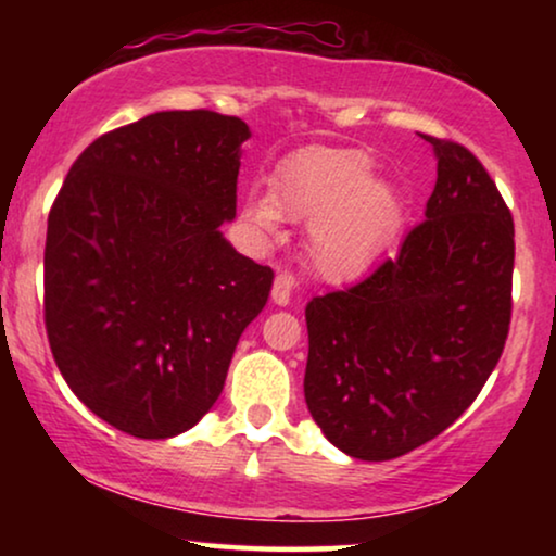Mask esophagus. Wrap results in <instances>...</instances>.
Returning <instances> with one entry per match:
<instances>
[{
    "instance_id": "esophagus-1",
    "label": "esophagus",
    "mask_w": 556,
    "mask_h": 556,
    "mask_svg": "<svg viewBox=\"0 0 556 556\" xmlns=\"http://www.w3.org/2000/svg\"><path fill=\"white\" fill-rule=\"evenodd\" d=\"M291 291H293V276H291V273H278L276 280H273V288H270L273 303H278V306H286V303L291 301Z\"/></svg>"
}]
</instances>
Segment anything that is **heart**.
I'll return each mask as SVG.
<instances>
[{
  "instance_id": "heart-1",
  "label": "heart",
  "mask_w": 556,
  "mask_h": 556,
  "mask_svg": "<svg viewBox=\"0 0 556 556\" xmlns=\"http://www.w3.org/2000/svg\"><path fill=\"white\" fill-rule=\"evenodd\" d=\"M367 151L306 147L280 159L270 192H250L242 223L257 245L280 238L286 219L306 223V250L314 270L331 283L359 278L390 245L402 223L400 192L371 174Z\"/></svg>"
}]
</instances>
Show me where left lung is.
<instances>
[{"label":"left lung","instance_id":"obj_1","mask_svg":"<svg viewBox=\"0 0 556 556\" xmlns=\"http://www.w3.org/2000/svg\"><path fill=\"white\" fill-rule=\"evenodd\" d=\"M438 181L400 255L306 308L308 413L339 451L392 460L470 407L511 324L514 217L460 143L425 136Z\"/></svg>","mask_w":556,"mask_h":556}]
</instances>
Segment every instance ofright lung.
<instances>
[{
    "instance_id": "1",
    "label": "right lung",
    "mask_w": 556,
    "mask_h": 556,
    "mask_svg": "<svg viewBox=\"0 0 556 556\" xmlns=\"http://www.w3.org/2000/svg\"><path fill=\"white\" fill-rule=\"evenodd\" d=\"M250 128L215 111H162L98 136L48 217L45 329L90 413L143 440L202 420L273 270L219 225L238 207Z\"/></svg>"
}]
</instances>
